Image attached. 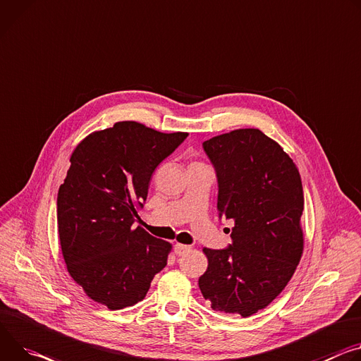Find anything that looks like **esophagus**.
Here are the masks:
<instances>
[{"mask_svg": "<svg viewBox=\"0 0 361 361\" xmlns=\"http://www.w3.org/2000/svg\"><path fill=\"white\" fill-rule=\"evenodd\" d=\"M190 250H191V246H188V245L176 243V246H174V252H176V255H178V256L185 255V253H187V252H190Z\"/></svg>", "mask_w": 361, "mask_h": 361, "instance_id": "34e87169", "label": "esophagus"}]
</instances>
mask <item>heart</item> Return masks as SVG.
Segmentation results:
<instances>
[{"instance_id":"heart-1","label":"heart","mask_w":361,"mask_h":361,"mask_svg":"<svg viewBox=\"0 0 361 361\" xmlns=\"http://www.w3.org/2000/svg\"><path fill=\"white\" fill-rule=\"evenodd\" d=\"M192 166H203V164H200V162H194Z\"/></svg>"}]
</instances>
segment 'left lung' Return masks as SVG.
Masks as SVG:
<instances>
[{
  "mask_svg": "<svg viewBox=\"0 0 361 361\" xmlns=\"http://www.w3.org/2000/svg\"><path fill=\"white\" fill-rule=\"evenodd\" d=\"M203 148L217 174L219 213L235 226L227 249H203L209 265L199 286L214 311L250 317L278 297L301 260V176L255 128L213 137Z\"/></svg>",
  "mask_w": 361,
  "mask_h": 361,
  "instance_id": "obj_1",
  "label": "left lung"
}]
</instances>
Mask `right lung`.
Returning a JSON list of instances; mask_svg holds the SVG:
<instances>
[{"mask_svg": "<svg viewBox=\"0 0 361 361\" xmlns=\"http://www.w3.org/2000/svg\"><path fill=\"white\" fill-rule=\"evenodd\" d=\"M187 135L122 121L72 152L57 194L59 239L69 275L94 302L112 311L135 305L166 268L173 245L135 220L154 170Z\"/></svg>", "mask_w": 361, "mask_h": 361, "instance_id": "1", "label": "right lung"}]
</instances>
